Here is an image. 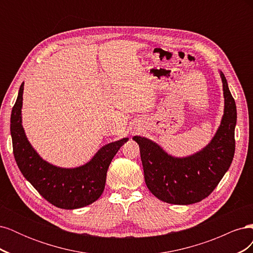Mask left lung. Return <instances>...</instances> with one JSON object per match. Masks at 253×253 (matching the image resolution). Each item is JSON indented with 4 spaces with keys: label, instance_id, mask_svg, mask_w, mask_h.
Masks as SVG:
<instances>
[{
    "label": "left lung",
    "instance_id": "obj_1",
    "mask_svg": "<svg viewBox=\"0 0 253 253\" xmlns=\"http://www.w3.org/2000/svg\"><path fill=\"white\" fill-rule=\"evenodd\" d=\"M220 78L225 98L224 116L211 142L202 151L177 158L145 137H133L139 144L145 183L158 200L174 205L201 202L212 193L230 167L235 151L236 105L221 72Z\"/></svg>",
    "mask_w": 253,
    "mask_h": 253
}]
</instances>
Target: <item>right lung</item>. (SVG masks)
Wrapping results in <instances>:
<instances>
[{"label": "right lung", "mask_w": 253, "mask_h": 253, "mask_svg": "<svg viewBox=\"0 0 253 253\" xmlns=\"http://www.w3.org/2000/svg\"><path fill=\"white\" fill-rule=\"evenodd\" d=\"M24 82L21 84L10 117L13 155L23 176L45 200L61 209H78L101 196L106 172L114 156L128 138L111 142L99 150L89 162L74 169L52 166L43 160L26 138L21 109Z\"/></svg>", "instance_id": "right-lung-1"}]
</instances>
